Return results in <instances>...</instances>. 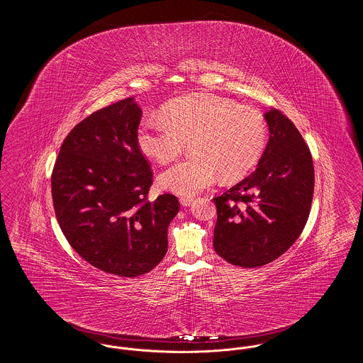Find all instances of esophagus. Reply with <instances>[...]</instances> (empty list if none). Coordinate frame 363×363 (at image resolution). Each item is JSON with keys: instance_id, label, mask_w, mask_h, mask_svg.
Listing matches in <instances>:
<instances>
[{"instance_id": "1", "label": "esophagus", "mask_w": 363, "mask_h": 363, "mask_svg": "<svg viewBox=\"0 0 363 363\" xmlns=\"http://www.w3.org/2000/svg\"><path fill=\"white\" fill-rule=\"evenodd\" d=\"M179 203H181L184 207H189L190 204L193 203V199H191V197H185V196H184V197H181V199H179Z\"/></svg>"}]
</instances>
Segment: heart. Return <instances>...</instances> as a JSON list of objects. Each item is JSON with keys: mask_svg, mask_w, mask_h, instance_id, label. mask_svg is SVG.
I'll use <instances>...</instances> for the list:
<instances>
[{"mask_svg": "<svg viewBox=\"0 0 363 363\" xmlns=\"http://www.w3.org/2000/svg\"><path fill=\"white\" fill-rule=\"evenodd\" d=\"M164 120L147 118L138 129L140 151L169 163L188 143L193 155L159 175L160 188L194 196L212 186L219 174L233 181L250 172L262 155L268 126L256 108L213 94H190L163 107Z\"/></svg>", "mask_w": 363, "mask_h": 363, "instance_id": "obj_1", "label": "heart"}]
</instances>
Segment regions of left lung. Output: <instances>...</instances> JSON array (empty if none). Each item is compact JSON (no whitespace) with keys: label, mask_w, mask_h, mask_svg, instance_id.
I'll list each match as a JSON object with an SVG mask.
<instances>
[{"label":"left lung","mask_w":363,"mask_h":363,"mask_svg":"<svg viewBox=\"0 0 363 363\" xmlns=\"http://www.w3.org/2000/svg\"><path fill=\"white\" fill-rule=\"evenodd\" d=\"M264 117L271 136L257 169L213 199V247L243 268L269 264L291 247L308 222L314 191L311 150L296 126L277 108Z\"/></svg>","instance_id":"obj_1"}]
</instances>
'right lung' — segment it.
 Returning a JSON list of instances; mask_svg holds the SVG:
<instances>
[{
    "label": "right lung",
    "instance_id": "right-lung-1",
    "mask_svg": "<svg viewBox=\"0 0 363 363\" xmlns=\"http://www.w3.org/2000/svg\"><path fill=\"white\" fill-rule=\"evenodd\" d=\"M141 114L133 98L94 111L68 133L52 173L54 212L70 246L122 277L144 275L163 259L179 211L172 193L148 200L154 174L138 145Z\"/></svg>",
    "mask_w": 363,
    "mask_h": 363
}]
</instances>
